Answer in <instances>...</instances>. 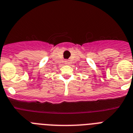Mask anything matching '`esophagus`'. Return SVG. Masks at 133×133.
I'll use <instances>...</instances> for the list:
<instances>
[{
    "label": "esophagus",
    "instance_id": "obj_1",
    "mask_svg": "<svg viewBox=\"0 0 133 133\" xmlns=\"http://www.w3.org/2000/svg\"><path fill=\"white\" fill-rule=\"evenodd\" d=\"M70 63V61L69 60H66V61H65V64H66V65H69Z\"/></svg>",
    "mask_w": 133,
    "mask_h": 133
}]
</instances>
